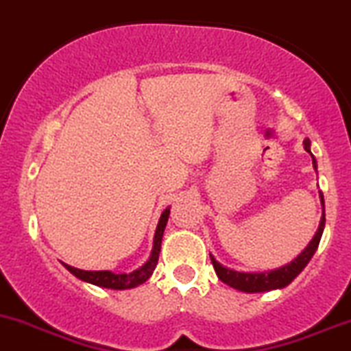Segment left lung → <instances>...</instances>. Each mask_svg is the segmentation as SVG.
Here are the masks:
<instances>
[{
    "mask_svg": "<svg viewBox=\"0 0 351 351\" xmlns=\"http://www.w3.org/2000/svg\"><path fill=\"white\" fill-rule=\"evenodd\" d=\"M304 149L311 154L312 165L314 169H317V161H315L314 154L311 152V141L305 138L304 141ZM319 199H321L322 206V216L321 223H319L317 231L312 237V240L308 241L307 247L297 255L291 262L285 264V266L276 267V269L271 271H258V273H243V271H234L231 267L223 266L221 262H217L214 258V255H210V261H213L214 271H216L217 278L223 281L228 287L234 288L238 291H243V293H264V291H273V290H281V288L288 287L302 271L305 269V266L308 264V261L312 258V255L315 254L319 247V241H321L322 231H324L326 224V213H324V195L322 192H319Z\"/></svg>",
    "mask_w": 351,
    "mask_h": 351,
    "instance_id": "8db88e82",
    "label": "left lung"
}]
</instances>
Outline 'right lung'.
Segmentation results:
<instances>
[{
    "label": "right lung",
    "mask_w": 351,
    "mask_h": 351,
    "mask_svg": "<svg viewBox=\"0 0 351 351\" xmlns=\"http://www.w3.org/2000/svg\"><path fill=\"white\" fill-rule=\"evenodd\" d=\"M169 217V207H166L162 210L161 217H159L158 228H156L154 233V243H152V252L149 255L147 262L142 264L138 269L132 271V273H113V271H84L77 269V267H71L68 264H63L75 278L85 281V283L96 285L101 288H110V290H130V288L138 287V285L145 283L149 278L154 273L156 266H158L159 252H161V241H162V233H165L166 223H168Z\"/></svg>",
    "instance_id": "add662e5"
}]
</instances>
